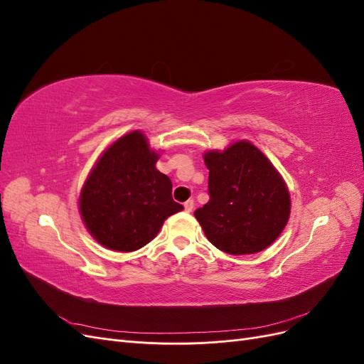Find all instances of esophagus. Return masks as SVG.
Here are the masks:
<instances>
[{
	"label": "esophagus",
	"mask_w": 364,
	"mask_h": 364,
	"mask_svg": "<svg viewBox=\"0 0 364 364\" xmlns=\"http://www.w3.org/2000/svg\"><path fill=\"white\" fill-rule=\"evenodd\" d=\"M183 208H185V211H186V213H191V211H193V208H194V200H193V199L186 200V202L183 203Z\"/></svg>",
	"instance_id": "1"
}]
</instances>
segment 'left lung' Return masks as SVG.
Wrapping results in <instances>:
<instances>
[{
  "label": "left lung",
  "instance_id": "left-lung-1",
  "mask_svg": "<svg viewBox=\"0 0 364 364\" xmlns=\"http://www.w3.org/2000/svg\"><path fill=\"white\" fill-rule=\"evenodd\" d=\"M209 200L196 209L206 238L230 255L270 246L289 222L290 194L270 161L247 141L205 153Z\"/></svg>",
  "mask_w": 364,
  "mask_h": 364
}]
</instances>
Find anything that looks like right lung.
<instances>
[{"label":"right lung","mask_w":364,"mask_h":364,"mask_svg":"<svg viewBox=\"0 0 364 364\" xmlns=\"http://www.w3.org/2000/svg\"><path fill=\"white\" fill-rule=\"evenodd\" d=\"M158 155L135 130L109 147L80 194L87 230L105 247L134 252L156 237L164 220L183 206L173 200V183L156 170Z\"/></svg>","instance_id":"1"}]
</instances>
